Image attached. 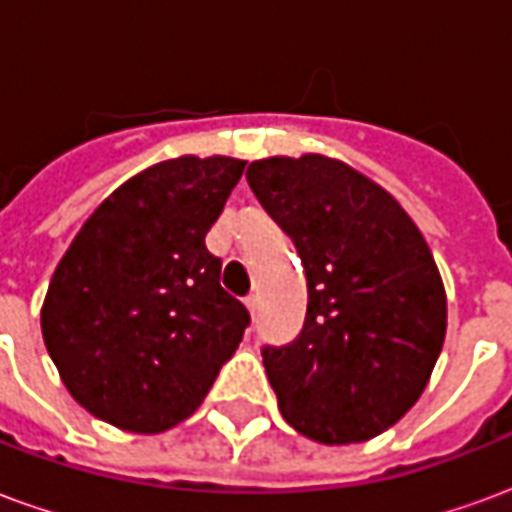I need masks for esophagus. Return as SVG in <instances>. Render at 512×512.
I'll use <instances>...</instances> for the list:
<instances>
[{
  "label": "esophagus",
  "mask_w": 512,
  "mask_h": 512,
  "mask_svg": "<svg viewBox=\"0 0 512 512\" xmlns=\"http://www.w3.org/2000/svg\"><path fill=\"white\" fill-rule=\"evenodd\" d=\"M244 304H246V310L255 315V312L260 310V296H257V293H249V296L244 299Z\"/></svg>",
  "instance_id": "34e87169"
}]
</instances>
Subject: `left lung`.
<instances>
[{"mask_svg":"<svg viewBox=\"0 0 512 512\" xmlns=\"http://www.w3.org/2000/svg\"><path fill=\"white\" fill-rule=\"evenodd\" d=\"M246 180L307 274L304 329L263 348L279 411L321 444L373 439L417 403L444 345L447 293L428 241L340 158H260Z\"/></svg>","mask_w":512,"mask_h":512,"instance_id":"1","label":"left lung"}]
</instances>
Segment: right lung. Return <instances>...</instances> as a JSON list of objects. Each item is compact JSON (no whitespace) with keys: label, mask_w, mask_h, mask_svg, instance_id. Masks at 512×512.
I'll use <instances>...</instances> for the list:
<instances>
[{"label":"right lung","mask_w":512,"mask_h":512,"mask_svg":"<svg viewBox=\"0 0 512 512\" xmlns=\"http://www.w3.org/2000/svg\"><path fill=\"white\" fill-rule=\"evenodd\" d=\"M246 161L180 156L106 197L54 268L40 310L73 400L128 433L191 417L249 326L205 246Z\"/></svg>","instance_id":"right-lung-1"}]
</instances>
